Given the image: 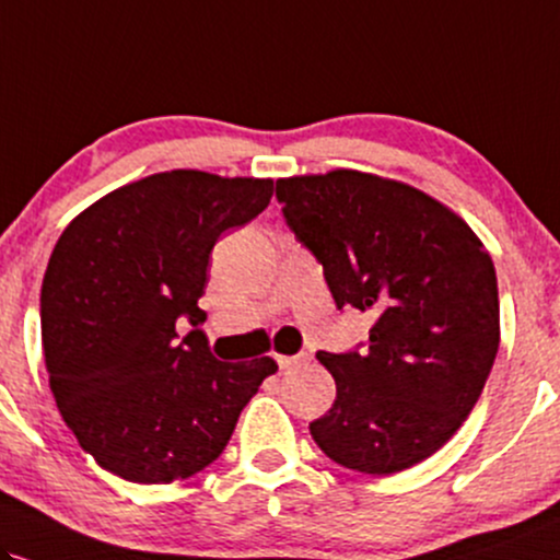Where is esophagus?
Returning <instances> with one entry per match:
<instances>
[{"instance_id": "esophagus-1", "label": "esophagus", "mask_w": 560, "mask_h": 560, "mask_svg": "<svg viewBox=\"0 0 560 560\" xmlns=\"http://www.w3.org/2000/svg\"><path fill=\"white\" fill-rule=\"evenodd\" d=\"M306 353H299V355H275V361H278L280 369H293V365H299L306 361Z\"/></svg>"}]
</instances>
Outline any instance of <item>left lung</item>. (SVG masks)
<instances>
[{
    "instance_id": "left-lung-1",
    "label": "left lung",
    "mask_w": 560,
    "mask_h": 560,
    "mask_svg": "<svg viewBox=\"0 0 560 560\" xmlns=\"http://www.w3.org/2000/svg\"><path fill=\"white\" fill-rule=\"evenodd\" d=\"M275 191L337 308L374 314L361 353H316L337 397L308 431L348 470H407L459 431L493 369L491 254L457 212L395 178L335 168L278 178Z\"/></svg>"
}]
</instances>
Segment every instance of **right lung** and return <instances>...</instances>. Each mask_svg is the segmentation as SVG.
I'll list each match as a JSON object with an SVG mask.
<instances>
[{
	"instance_id": "obj_1",
	"label": "right lung",
	"mask_w": 560,
	"mask_h": 560,
	"mask_svg": "<svg viewBox=\"0 0 560 560\" xmlns=\"http://www.w3.org/2000/svg\"><path fill=\"white\" fill-rule=\"evenodd\" d=\"M272 178L163 171L119 186L61 233L40 288V337L57 407L103 470L132 482L191 478L223 452L241 410L278 371L178 342L199 327L210 252L257 218ZM187 348L184 349L183 345Z\"/></svg>"
}]
</instances>
